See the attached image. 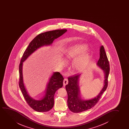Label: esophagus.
I'll use <instances>...</instances> for the list:
<instances>
[{"label":"esophagus","mask_w":129,"mask_h":129,"mask_svg":"<svg viewBox=\"0 0 129 129\" xmlns=\"http://www.w3.org/2000/svg\"><path fill=\"white\" fill-rule=\"evenodd\" d=\"M68 83V81L67 78H65L64 79L63 81V85L64 86H65L66 85H67V84Z\"/></svg>","instance_id":"34e87169"}]
</instances>
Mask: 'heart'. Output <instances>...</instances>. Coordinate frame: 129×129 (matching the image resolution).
Listing matches in <instances>:
<instances>
[{"instance_id":"b5f03b06","label":"heart","mask_w":129,"mask_h":129,"mask_svg":"<svg viewBox=\"0 0 129 129\" xmlns=\"http://www.w3.org/2000/svg\"><path fill=\"white\" fill-rule=\"evenodd\" d=\"M87 49L88 45L82 43L76 44L71 47L66 51L65 53L66 58L67 59L71 60L72 59H74L82 53V55L81 54L80 56L76 59L74 62L75 67L78 69L81 68L83 67L84 64L88 60L89 58L88 54L85 52V53H83L86 51ZM60 61L63 63L64 62L62 59H61Z\"/></svg>"}]
</instances>
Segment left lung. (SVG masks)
Masks as SVG:
<instances>
[{"label":"left lung","mask_w":129,"mask_h":129,"mask_svg":"<svg viewBox=\"0 0 129 129\" xmlns=\"http://www.w3.org/2000/svg\"><path fill=\"white\" fill-rule=\"evenodd\" d=\"M97 65L104 71L105 80L102 89L93 99L85 101L81 100L80 97L78 79L81 74H75L68 78V84L66 86L68 95L67 104L69 109L73 112L80 113L93 108L99 101L101 95L108 87V78L110 72L109 62L103 46H101L100 48V57Z\"/></svg>","instance_id":"8db88e82"}]
</instances>
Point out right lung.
Returning a JSON list of instances; mask_svg holds the SVG:
<instances>
[{"mask_svg":"<svg viewBox=\"0 0 129 129\" xmlns=\"http://www.w3.org/2000/svg\"><path fill=\"white\" fill-rule=\"evenodd\" d=\"M67 31L66 29L50 31L40 34L29 43L21 58L19 67V85L25 100L32 109L38 112H46L51 109L54 104V95L57 90L63 86L64 78L59 72H54L50 78L46 93L41 100H36L27 94L23 83L22 65L24 62L36 50L44 45H49L55 39L60 37Z\"/></svg>","mask_w":129,"mask_h":129,"instance_id":"obj_1","label":"right lung"}]
</instances>
